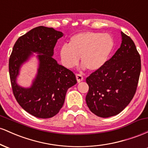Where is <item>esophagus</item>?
I'll return each instance as SVG.
<instances>
[{"instance_id":"esophagus-1","label":"esophagus","mask_w":148,"mask_h":148,"mask_svg":"<svg viewBox=\"0 0 148 148\" xmlns=\"http://www.w3.org/2000/svg\"><path fill=\"white\" fill-rule=\"evenodd\" d=\"M76 80H77L78 83H80L81 81H82L83 80H84V77H83L81 74H76Z\"/></svg>"}]
</instances>
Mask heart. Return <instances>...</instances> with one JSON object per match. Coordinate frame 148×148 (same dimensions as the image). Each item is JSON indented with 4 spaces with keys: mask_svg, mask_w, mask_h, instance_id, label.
I'll use <instances>...</instances> for the list:
<instances>
[{
    "mask_svg": "<svg viewBox=\"0 0 148 148\" xmlns=\"http://www.w3.org/2000/svg\"><path fill=\"white\" fill-rule=\"evenodd\" d=\"M113 49V40L108 33L86 31L73 35L69 45L60 47L61 63L67 69L77 65L81 58L83 68L97 71L103 67Z\"/></svg>",
    "mask_w": 148,
    "mask_h": 148,
    "instance_id": "1",
    "label": "heart"
}]
</instances>
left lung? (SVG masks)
<instances>
[{
  "label": "left lung",
  "mask_w": 148,
  "mask_h": 148,
  "mask_svg": "<svg viewBox=\"0 0 148 148\" xmlns=\"http://www.w3.org/2000/svg\"><path fill=\"white\" fill-rule=\"evenodd\" d=\"M121 45L99 70L86 79L89 90L86 101L92 113L109 118L123 111L133 99L141 63L135 44L121 32Z\"/></svg>",
  "instance_id": "8db88e82"
}]
</instances>
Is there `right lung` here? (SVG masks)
<instances>
[{"label":"right lung","mask_w":148,"mask_h":148,"mask_svg":"<svg viewBox=\"0 0 148 148\" xmlns=\"http://www.w3.org/2000/svg\"><path fill=\"white\" fill-rule=\"evenodd\" d=\"M63 35L53 28L36 27L16 40L10 57L14 95L22 108L36 118H50L56 115L63 106L67 90L77 83L74 73L52 57L58 40ZM34 56L38 60L36 75L30 86L23 87L17 82L20 70Z\"/></svg>","instance_id":"obj_1"}]
</instances>
